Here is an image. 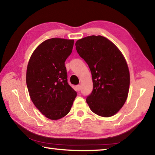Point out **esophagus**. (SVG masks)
Masks as SVG:
<instances>
[{
  "label": "esophagus",
  "mask_w": 155,
  "mask_h": 155,
  "mask_svg": "<svg viewBox=\"0 0 155 155\" xmlns=\"http://www.w3.org/2000/svg\"><path fill=\"white\" fill-rule=\"evenodd\" d=\"M77 90H78V91H80L81 90V85H77Z\"/></svg>",
  "instance_id": "34e87169"
}]
</instances>
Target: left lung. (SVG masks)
Wrapping results in <instances>:
<instances>
[{"label": "left lung", "mask_w": 155, "mask_h": 155, "mask_svg": "<svg viewBox=\"0 0 155 155\" xmlns=\"http://www.w3.org/2000/svg\"><path fill=\"white\" fill-rule=\"evenodd\" d=\"M75 45L92 75L93 90L86 102L94 114L112 116L124 105L129 90L130 74L124 56L114 43L101 35L86 37Z\"/></svg>", "instance_id": "left-lung-1"}]
</instances>
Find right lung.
I'll return each mask as SVG.
<instances>
[{
  "instance_id": "right-lung-1",
  "label": "right lung",
  "mask_w": 155,
  "mask_h": 155,
  "mask_svg": "<svg viewBox=\"0 0 155 155\" xmlns=\"http://www.w3.org/2000/svg\"><path fill=\"white\" fill-rule=\"evenodd\" d=\"M74 40L51 38L43 41L28 61L26 81L31 99L47 118L56 120L70 112L77 92L68 83L65 61Z\"/></svg>"
}]
</instances>
